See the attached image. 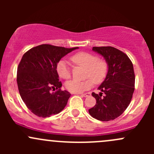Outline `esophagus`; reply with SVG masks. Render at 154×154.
I'll return each instance as SVG.
<instances>
[{"label": "esophagus", "mask_w": 154, "mask_h": 154, "mask_svg": "<svg viewBox=\"0 0 154 154\" xmlns=\"http://www.w3.org/2000/svg\"><path fill=\"white\" fill-rule=\"evenodd\" d=\"M80 96H82V97H89V96H91V92H87V93H85V94H80Z\"/></svg>", "instance_id": "1"}]
</instances>
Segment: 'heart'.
Instances as JSON below:
<instances>
[{
	"mask_svg": "<svg viewBox=\"0 0 154 154\" xmlns=\"http://www.w3.org/2000/svg\"><path fill=\"white\" fill-rule=\"evenodd\" d=\"M74 65L85 67L83 80H72L66 83V87L73 93H82L89 89L92 81L95 84L102 83L106 78L108 72V63L104 59L98 58L96 55L87 52H80L71 57ZM57 72L60 77L68 80L71 77V68L67 62L61 60L57 65Z\"/></svg>",
	"mask_w": 154,
	"mask_h": 154,
	"instance_id": "1",
	"label": "heart"
}]
</instances>
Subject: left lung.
Instances as JSON below:
<instances>
[{"mask_svg": "<svg viewBox=\"0 0 154 154\" xmlns=\"http://www.w3.org/2000/svg\"><path fill=\"white\" fill-rule=\"evenodd\" d=\"M108 63L104 81L98 87L99 94L92 92L96 104L88 109L91 117L102 122L114 120L130 104L135 89V74L127 54L111 46L93 47Z\"/></svg>", "mask_w": 154, "mask_h": 154, "instance_id": "8db88e82", "label": "left lung"}]
</instances>
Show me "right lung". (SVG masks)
<instances>
[{"instance_id": "1", "label": "right lung", "mask_w": 154, "mask_h": 154, "mask_svg": "<svg viewBox=\"0 0 154 154\" xmlns=\"http://www.w3.org/2000/svg\"><path fill=\"white\" fill-rule=\"evenodd\" d=\"M77 48L45 44L31 48L23 55L17 70V84L21 99L35 116L50 117L66 107L71 94L60 88L57 65Z\"/></svg>"}]
</instances>
